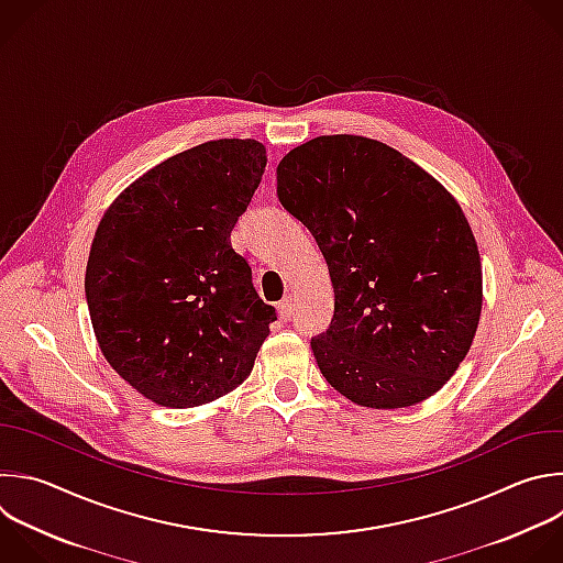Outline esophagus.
I'll return each instance as SVG.
<instances>
[{
	"label": "esophagus",
	"mask_w": 563,
	"mask_h": 563,
	"mask_svg": "<svg viewBox=\"0 0 563 563\" xmlns=\"http://www.w3.org/2000/svg\"><path fill=\"white\" fill-rule=\"evenodd\" d=\"M278 316H280V320H291V316H294V300L291 298H283L280 302H278Z\"/></svg>",
	"instance_id": "1"
}]
</instances>
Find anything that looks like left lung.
<instances>
[{
  "label": "left lung",
  "mask_w": 563,
  "mask_h": 563,
  "mask_svg": "<svg viewBox=\"0 0 563 563\" xmlns=\"http://www.w3.org/2000/svg\"><path fill=\"white\" fill-rule=\"evenodd\" d=\"M276 176L333 285L331 324L311 340L327 383L368 409L438 394L482 313L479 250L460 203L398 150L355 134L294 147Z\"/></svg>",
  "instance_id": "left-lung-1"
}]
</instances>
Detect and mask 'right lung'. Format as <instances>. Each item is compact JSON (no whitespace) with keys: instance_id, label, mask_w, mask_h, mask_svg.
<instances>
[{"instance_id":"add662e5","label":"right lung","mask_w":563,"mask_h":563,"mask_svg":"<svg viewBox=\"0 0 563 563\" xmlns=\"http://www.w3.org/2000/svg\"><path fill=\"white\" fill-rule=\"evenodd\" d=\"M267 165L254 139H219L147 169L92 239L86 300L103 357L154 405L190 409L245 383L276 309L230 234Z\"/></svg>"}]
</instances>
